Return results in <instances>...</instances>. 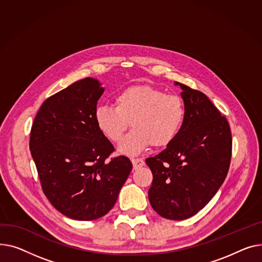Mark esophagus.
<instances>
[{
	"label": "esophagus",
	"mask_w": 262,
	"mask_h": 262,
	"mask_svg": "<svg viewBox=\"0 0 262 262\" xmlns=\"http://www.w3.org/2000/svg\"><path fill=\"white\" fill-rule=\"evenodd\" d=\"M132 164H133V168L137 169V168H141L145 165V162L143 159H132Z\"/></svg>",
	"instance_id": "34e87169"
}]
</instances>
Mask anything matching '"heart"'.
I'll use <instances>...</instances> for the list:
<instances>
[{"label":"heart","instance_id":"b5f03b06","mask_svg":"<svg viewBox=\"0 0 262 262\" xmlns=\"http://www.w3.org/2000/svg\"><path fill=\"white\" fill-rule=\"evenodd\" d=\"M114 105H98L94 113L98 129L111 142H119L127 129L133 130L119 144L122 155L135 156L150 145L166 147L178 136L185 106L181 97L150 85H130L114 98Z\"/></svg>","mask_w":262,"mask_h":262}]
</instances>
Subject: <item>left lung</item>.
I'll use <instances>...</instances> for the list:
<instances>
[{
  "label": "left lung",
  "instance_id": "8db88e82",
  "mask_svg": "<svg viewBox=\"0 0 262 262\" xmlns=\"http://www.w3.org/2000/svg\"><path fill=\"white\" fill-rule=\"evenodd\" d=\"M182 89L185 118L176 140L148 158L152 171L149 201L161 217L185 220L198 213L223 184L232 158L227 119L202 92Z\"/></svg>",
  "mask_w": 262,
  "mask_h": 262
}]
</instances>
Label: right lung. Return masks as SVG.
I'll return each instance as SVG.
<instances>
[{
    "mask_svg": "<svg viewBox=\"0 0 262 262\" xmlns=\"http://www.w3.org/2000/svg\"><path fill=\"white\" fill-rule=\"evenodd\" d=\"M103 91L90 77L74 82L42 103L30 131L42 190L74 220L91 221L109 212L132 170L127 157L109 159L114 147L95 122Z\"/></svg>",
    "mask_w": 262,
    "mask_h": 262,
    "instance_id": "obj_1",
    "label": "right lung"
}]
</instances>
